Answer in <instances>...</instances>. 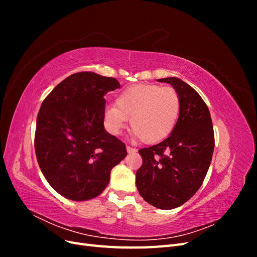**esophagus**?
Returning <instances> with one entry per match:
<instances>
[{"instance_id": "esophagus-1", "label": "esophagus", "mask_w": 257, "mask_h": 257, "mask_svg": "<svg viewBox=\"0 0 257 257\" xmlns=\"http://www.w3.org/2000/svg\"><path fill=\"white\" fill-rule=\"evenodd\" d=\"M126 150H127V153H134L137 151V149H135V148L130 147V146H126Z\"/></svg>"}]
</instances>
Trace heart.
Returning <instances> with one entry per match:
<instances>
[{"instance_id":"heart-1","label":"heart","mask_w":257,"mask_h":257,"mask_svg":"<svg viewBox=\"0 0 257 257\" xmlns=\"http://www.w3.org/2000/svg\"><path fill=\"white\" fill-rule=\"evenodd\" d=\"M180 97L169 87L138 83L124 89L114 105L104 108L106 128L120 135L131 119V128L146 144H155L169 136L180 113Z\"/></svg>"}]
</instances>
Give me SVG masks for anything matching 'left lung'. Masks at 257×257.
<instances>
[{
    "label": "left lung",
    "instance_id": "obj_1",
    "mask_svg": "<svg viewBox=\"0 0 257 257\" xmlns=\"http://www.w3.org/2000/svg\"><path fill=\"white\" fill-rule=\"evenodd\" d=\"M158 81L173 85L180 97V113L165 141L139 150L143 165L136 185L147 203L169 210L183 205L203 184L212 160L214 133L208 107L191 85L177 77Z\"/></svg>",
    "mask_w": 257,
    "mask_h": 257
}]
</instances>
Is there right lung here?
<instances>
[{
	"instance_id": "right-lung-1",
	"label": "right lung",
	"mask_w": 257,
	"mask_h": 257,
	"mask_svg": "<svg viewBox=\"0 0 257 257\" xmlns=\"http://www.w3.org/2000/svg\"><path fill=\"white\" fill-rule=\"evenodd\" d=\"M112 77L91 72L68 76L44 99L36 120L35 153L46 180L60 195L82 201L98 196L126 148L104 127Z\"/></svg>"
}]
</instances>
